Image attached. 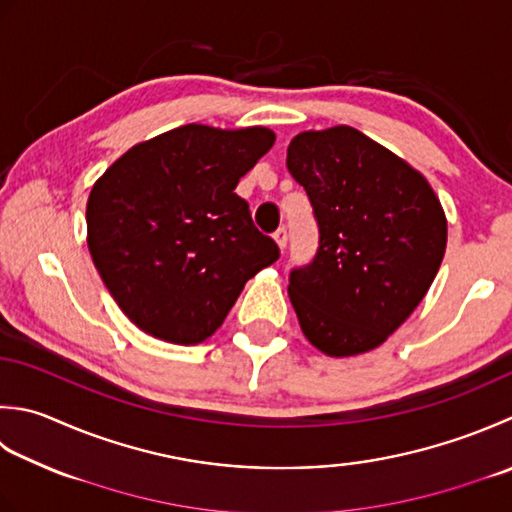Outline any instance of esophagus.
Listing matches in <instances>:
<instances>
[{"mask_svg":"<svg viewBox=\"0 0 512 512\" xmlns=\"http://www.w3.org/2000/svg\"><path fill=\"white\" fill-rule=\"evenodd\" d=\"M273 237H275V242H277V246L284 250V248H286V244H288V233H286V228H284V226H282V228H279V230H277V233H275Z\"/></svg>","mask_w":512,"mask_h":512,"instance_id":"obj_1","label":"esophagus"}]
</instances>
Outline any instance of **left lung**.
Masks as SVG:
<instances>
[{"label":"left lung","instance_id":"8db88e82","mask_svg":"<svg viewBox=\"0 0 512 512\" xmlns=\"http://www.w3.org/2000/svg\"><path fill=\"white\" fill-rule=\"evenodd\" d=\"M286 166L319 226L313 262L290 270L299 326L330 357L382 346L442 266V204L422 173L350 126L299 133Z\"/></svg>","mask_w":512,"mask_h":512}]
</instances>
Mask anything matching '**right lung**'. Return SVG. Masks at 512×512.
<instances>
[{"label": "right lung", "mask_w": 512, "mask_h": 512, "mask_svg": "<svg viewBox=\"0 0 512 512\" xmlns=\"http://www.w3.org/2000/svg\"><path fill=\"white\" fill-rule=\"evenodd\" d=\"M275 144L264 126L186 124L124 153L90 190L88 250L124 315L170 344L224 324L244 284L279 259L235 193Z\"/></svg>", "instance_id": "add662e5"}]
</instances>
